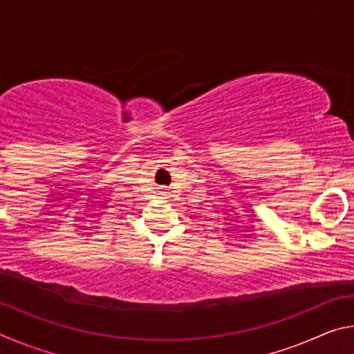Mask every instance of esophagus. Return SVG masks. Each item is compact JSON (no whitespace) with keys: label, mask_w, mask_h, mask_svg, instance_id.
Listing matches in <instances>:
<instances>
[{"label":"esophagus","mask_w":354,"mask_h":354,"mask_svg":"<svg viewBox=\"0 0 354 354\" xmlns=\"http://www.w3.org/2000/svg\"><path fill=\"white\" fill-rule=\"evenodd\" d=\"M164 195H165V196H167V198H169V194H164Z\"/></svg>","instance_id":"34e87169"}]
</instances>
